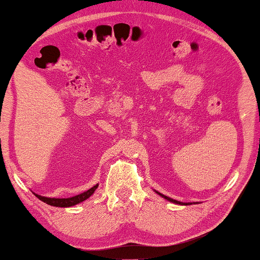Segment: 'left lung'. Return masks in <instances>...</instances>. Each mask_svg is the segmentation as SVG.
<instances>
[{"label":"left lung","instance_id":"left-lung-1","mask_svg":"<svg viewBox=\"0 0 260 260\" xmlns=\"http://www.w3.org/2000/svg\"><path fill=\"white\" fill-rule=\"evenodd\" d=\"M155 193H156V194H158L159 197L165 198L167 201H169V202H173V204H176V205H182V206H188V205H191V202H181V201L174 200V199H172V198H168V197H166V195H163V194H161V193H158V191H156V190H155Z\"/></svg>","mask_w":260,"mask_h":260}]
</instances>
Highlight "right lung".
<instances>
[{"label":"right lung","instance_id":"add662e5","mask_svg":"<svg viewBox=\"0 0 260 260\" xmlns=\"http://www.w3.org/2000/svg\"><path fill=\"white\" fill-rule=\"evenodd\" d=\"M98 188V184H95L90 189H87L86 191H83V193L76 195V197H71V198H65V199H59V198H47V197H41V195L33 193L35 197H37L39 200L46 202V204L49 206H53V207H72V206H76L80 202H83L85 200H87L88 198L91 197L92 194L94 193V190Z\"/></svg>","mask_w":260,"mask_h":260}]
</instances>
